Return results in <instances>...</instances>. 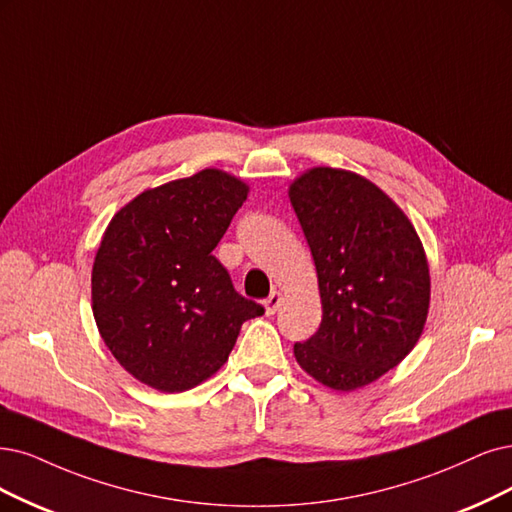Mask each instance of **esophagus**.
I'll return each instance as SVG.
<instances>
[{
  "mask_svg": "<svg viewBox=\"0 0 512 512\" xmlns=\"http://www.w3.org/2000/svg\"><path fill=\"white\" fill-rule=\"evenodd\" d=\"M280 304H282V293H278V291H274L268 299H263V308H266V314H268V316L276 314V310L280 308Z\"/></svg>",
  "mask_w": 512,
  "mask_h": 512,
  "instance_id": "esophagus-1",
  "label": "esophagus"
}]
</instances>
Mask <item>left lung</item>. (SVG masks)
Instances as JSON below:
<instances>
[{
  "instance_id": "1",
  "label": "left lung",
  "mask_w": 512,
  "mask_h": 512,
  "mask_svg": "<svg viewBox=\"0 0 512 512\" xmlns=\"http://www.w3.org/2000/svg\"><path fill=\"white\" fill-rule=\"evenodd\" d=\"M318 274L323 320L293 346L297 363L333 390L394 369L418 342L430 304L422 242L380 187L318 166L289 189Z\"/></svg>"
}]
</instances>
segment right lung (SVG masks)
I'll return each mask as SVG.
<instances>
[{
  "mask_svg": "<svg viewBox=\"0 0 512 512\" xmlns=\"http://www.w3.org/2000/svg\"><path fill=\"white\" fill-rule=\"evenodd\" d=\"M249 194L217 168L147 189L107 225L92 266V312L103 342L139 382L183 392L230 356L244 320L263 306L242 297L215 246Z\"/></svg>",
  "mask_w": 512,
  "mask_h": 512,
  "instance_id": "right-lung-1",
  "label": "right lung"
}]
</instances>
